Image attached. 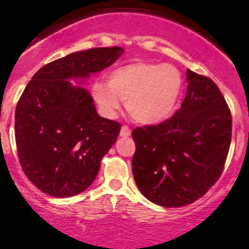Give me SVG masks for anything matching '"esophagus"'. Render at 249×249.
I'll list each match as a JSON object with an SVG mask.
<instances>
[{
	"instance_id": "esophagus-1",
	"label": "esophagus",
	"mask_w": 249,
	"mask_h": 249,
	"mask_svg": "<svg viewBox=\"0 0 249 249\" xmlns=\"http://www.w3.org/2000/svg\"><path fill=\"white\" fill-rule=\"evenodd\" d=\"M131 135V130H130V127L127 126V125H123L122 129H120V136H123V138H127V136Z\"/></svg>"
}]
</instances>
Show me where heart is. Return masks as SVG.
Returning <instances> with one entry per match:
<instances>
[{"mask_svg":"<svg viewBox=\"0 0 249 249\" xmlns=\"http://www.w3.org/2000/svg\"><path fill=\"white\" fill-rule=\"evenodd\" d=\"M182 90V73L174 65L134 61L114 69L108 82L93 83L92 96L106 117H114L126 101L134 119L157 124L171 117Z\"/></svg>","mask_w":249,"mask_h":249,"instance_id":"heart-1","label":"heart"}]
</instances>
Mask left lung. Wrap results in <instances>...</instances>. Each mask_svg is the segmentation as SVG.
I'll use <instances>...</instances> for the list:
<instances>
[{"label":"left lung","mask_w":249,"mask_h":249,"mask_svg":"<svg viewBox=\"0 0 249 249\" xmlns=\"http://www.w3.org/2000/svg\"><path fill=\"white\" fill-rule=\"evenodd\" d=\"M187 96L157 125L132 130V173L143 196L167 208L201 198L220 178L229 155L232 117L211 78L187 71Z\"/></svg>","instance_id":"1"}]
</instances>
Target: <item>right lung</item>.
I'll list each match as a JSON object with an SVG mask.
<instances>
[{"mask_svg":"<svg viewBox=\"0 0 249 249\" xmlns=\"http://www.w3.org/2000/svg\"><path fill=\"white\" fill-rule=\"evenodd\" d=\"M123 48H93L51 61L32 77L17 103V155L28 179L41 192L67 198L96 179L120 123L101 118L89 93L70 78L110 66Z\"/></svg>","mask_w":249,"mask_h":249,"instance_id":"right-lung-1","label":"right lung"}]
</instances>
